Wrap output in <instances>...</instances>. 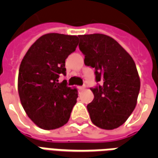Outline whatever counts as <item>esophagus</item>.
Returning a JSON list of instances; mask_svg holds the SVG:
<instances>
[{
    "mask_svg": "<svg viewBox=\"0 0 158 158\" xmlns=\"http://www.w3.org/2000/svg\"><path fill=\"white\" fill-rule=\"evenodd\" d=\"M85 86H79V90H80V91H81V90H83V89H85Z\"/></svg>",
    "mask_w": 158,
    "mask_h": 158,
    "instance_id": "34e87169",
    "label": "esophagus"
}]
</instances>
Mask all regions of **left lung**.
Returning a JSON list of instances; mask_svg holds the SVG:
<instances>
[{"mask_svg":"<svg viewBox=\"0 0 158 158\" xmlns=\"http://www.w3.org/2000/svg\"><path fill=\"white\" fill-rule=\"evenodd\" d=\"M85 65L96 69L102 85L91 89L94 99L87 105L91 122L103 129L124 123L134 109L140 88L135 63L118 43L103 34L79 35Z\"/></svg>","mask_w":158,"mask_h":158,"instance_id":"left-lung-1","label":"left lung"}]
</instances>
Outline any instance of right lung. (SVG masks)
Here are the masks:
<instances>
[{"label": "right lung", "instance_id": "1", "mask_svg": "<svg viewBox=\"0 0 158 158\" xmlns=\"http://www.w3.org/2000/svg\"><path fill=\"white\" fill-rule=\"evenodd\" d=\"M79 37L50 33L40 37L23 56L19 72L18 90L26 114L45 130L58 129L69 122L77 102L78 89L67 81L65 60L75 51Z\"/></svg>", "mask_w": 158, "mask_h": 158}]
</instances>
